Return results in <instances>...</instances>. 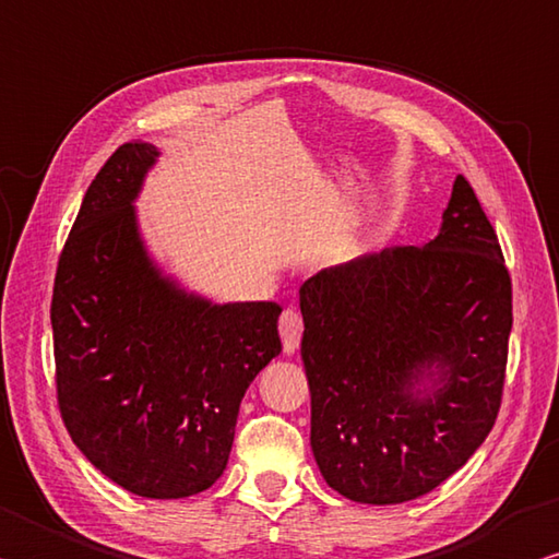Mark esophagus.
<instances>
[{
    "label": "esophagus",
    "mask_w": 559,
    "mask_h": 559,
    "mask_svg": "<svg viewBox=\"0 0 559 559\" xmlns=\"http://www.w3.org/2000/svg\"><path fill=\"white\" fill-rule=\"evenodd\" d=\"M278 332H281V340H283V352L296 354V349L300 347V337H302V318H300V314L293 308L283 310L281 320H278Z\"/></svg>",
    "instance_id": "esophagus-1"
}]
</instances>
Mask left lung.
Here are the masks:
<instances>
[{
  "mask_svg": "<svg viewBox=\"0 0 559 559\" xmlns=\"http://www.w3.org/2000/svg\"><path fill=\"white\" fill-rule=\"evenodd\" d=\"M511 300L499 237L464 176L428 245L302 283L310 448L334 491L403 503L466 464L501 408Z\"/></svg>",
  "mask_w": 559,
  "mask_h": 559,
  "instance_id": "obj_1",
  "label": "left lung"
}]
</instances>
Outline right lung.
<instances>
[{"mask_svg":"<svg viewBox=\"0 0 559 559\" xmlns=\"http://www.w3.org/2000/svg\"><path fill=\"white\" fill-rule=\"evenodd\" d=\"M158 148L121 144L99 168L58 259V408L107 479L144 499H186L225 472L239 403L281 354L276 302L215 306L160 273L134 200Z\"/></svg>","mask_w":559,"mask_h":559,"instance_id":"1","label":"right lung"}]
</instances>
